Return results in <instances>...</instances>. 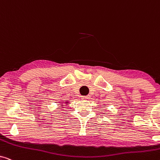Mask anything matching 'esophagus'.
<instances>
[{
  "label": "esophagus",
  "instance_id": "obj_1",
  "mask_svg": "<svg viewBox=\"0 0 160 160\" xmlns=\"http://www.w3.org/2000/svg\"><path fill=\"white\" fill-rule=\"evenodd\" d=\"M82 99H84V100H87V99H89V96H82Z\"/></svg>",
  "mask_w": 160,
  "mask_h": 160
}]
</instances>
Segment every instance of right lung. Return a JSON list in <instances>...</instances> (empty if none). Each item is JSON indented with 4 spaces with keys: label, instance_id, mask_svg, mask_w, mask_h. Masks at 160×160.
<instances>
[{
    "label": "right lung",
    "instance_id": "1",
    "mask_svg": "<svg viewBox=\"0 0 160 160\" xmlns=\"http://www.w3.org/2000/svg\"><path fill=\"white\" fill-rule=\"evenodd\" d=\"M67 102H65V103H67Z\"/></svg>",
    "mask_w": 160,
    "mask_h": 160
}]
</instances>
